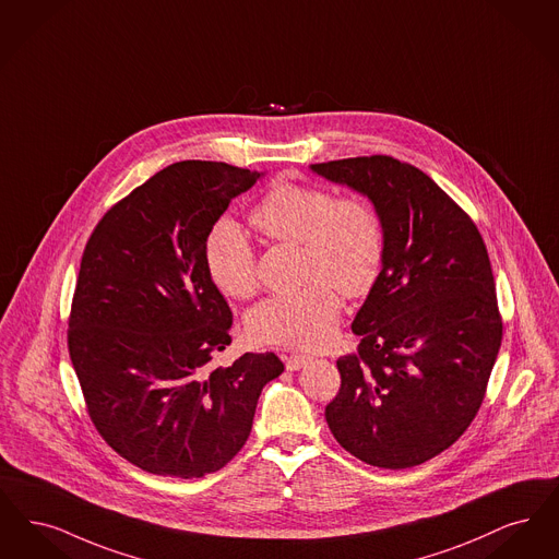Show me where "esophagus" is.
I'll return each instance as SVG.
<instances>
[{"label": "esophagus", "mask_w": 559, "mask_h": 559, "mask_svg": "<svg viewBox=\"0 0 559 559\" xmlns=\"http://www.w3.org/2000/svg\"><path fill=\"white\" fill-rule=\"evenodd\" d=\"M311 361V357L309 355H302V353H292L290 357L286 359V367L290 369V371H296V369H300L302 365H307Z\"/></svg>", "instance_id": "34e87169"}]
</instances>
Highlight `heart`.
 <instances>
[{
	"label": "heart",
	"instance_id": "1",
	"mask_svg": "<svg viewBox=\"0 0 559 559\" xmlns=\"http://www.w3.org/2000/svg\"><path fill=\"white\" fill-rule=\"evenodd\" d=\"M252 227L267 240L302 246V288L273 294L248 317L257 341L316 348L341 319V292L365 298L386 265V225L364 195L280 177L254 204ZM206 265L218 290L248 298L259 288L257 257L236 225L223 223L206 243Z\"/></svg>",
	"mask_w": 559,
	"mask_h": 559
}]
</instances>
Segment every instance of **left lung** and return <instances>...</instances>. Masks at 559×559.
<instances>
[{"instance_id":"left-lung-1","label":"left lung","mask_w":559,"mask_h":559,"mask_svg":"<svg viewBox=\"0 0 559 559\" xmlns=\"http://www.w3.org/2000/svg\"><path fill=\"white\" fill-rule=\"evenodd\" d=\"M367 195L386 225V265L353 321L325 407L357 460L407 469L449 449L474 421L503 341L485 240L472 217L409 163L384 154L313 165Z\"/></svg>"}]
</instances>
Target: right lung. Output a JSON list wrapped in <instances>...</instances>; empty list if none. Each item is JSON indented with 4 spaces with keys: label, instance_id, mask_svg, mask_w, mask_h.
Returning a JSON list of instances; mask_svg holds the SVG:
<instances>
[{
    "label": "right lung",
    "instance_id": "right-lung-1",
    "mask_svg": "<svg viewBox=\"0 0 559 559\" xmlns=\"http://www.w3.org/2000/svg\"><path fill=\"white\" fill-rule=\"evenodd\" d=\"M259 170L181 160L112 204L85 243L69 316V355L85 409L122 460L156 476L202 478L250 437L275 353L213 357L231 344V309L206 240Z\"/></svg>",
    "mask_w": 559,
    "mask_h": 559
}]
</instances>
